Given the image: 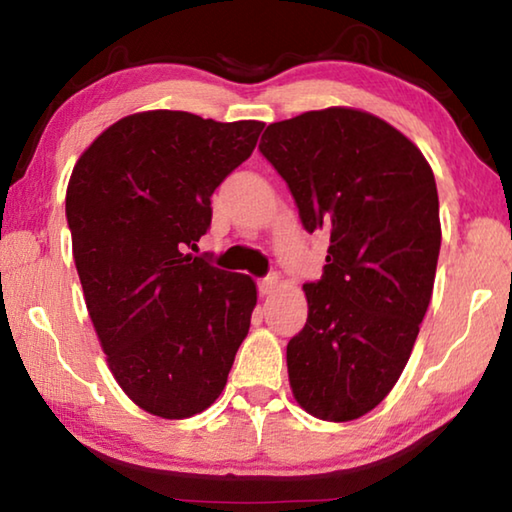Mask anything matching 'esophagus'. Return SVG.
Segmentation results:
<instances>
[{"label":"esophagus","mask_w":512,"mask_h":512,"mask_svg":"<svg viewBox=\"0 0 512 512\" xmlns=\"http://www.w3.org/2000/svg\"><path fill=\"white\" fill-rule=\"evenodd\" d=\"M259 293H262V296H271V293L277 289V275H268V277H264V280H259Z\"/></svg>","instance_id":"34e87169"}]
</instances>
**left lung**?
I'll return each instance as SVG.
<instances>
[{"label": "left lung", "mask_w": 512, "mask_h": 512, "mask_svg": "<svg viewBox=\"0 0 512 512\" xmlns=\"http://www.w3.org/2000/svg\"><path fill=\"white\" fill-rule=\"evenodd\" d=\"M259 151L302 225L329 237L287 345L291 393L318 420H357L393 391L427 314L443 237L433 171L395 126L345 106L275 121Z\"/></svg>", "instance_id": "1"}]
</instances>
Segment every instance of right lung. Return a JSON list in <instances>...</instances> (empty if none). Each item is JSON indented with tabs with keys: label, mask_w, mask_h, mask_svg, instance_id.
Masks as SVG:
<instances>
[{
	"label": "right lung",
	"mask_w": 512,
	"mask_h": 512,
	"mask_svg": "<svg viewBox=\"0 0 512 512\" xmlns=\"http://www.w3.org/2000/svg\"><path fill=\"white\" fill-rule=\"evenodd\" d=\"M264 124L144 110L76 160L65 212L72 255L108 368L164 420L216 402L257 305L244 273L185 253L212 221L210 196L250 158Z\"/></svg>",
	"instance_id": "right-lung-1"
}]
</instances>
